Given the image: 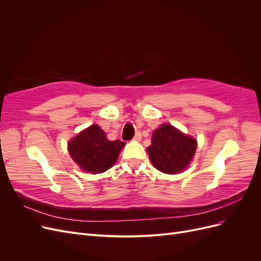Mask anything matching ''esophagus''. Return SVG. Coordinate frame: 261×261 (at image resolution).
Returning <instances> with one entry per match:
<instances>
[{
	"label": "esophagus",
	"mask_w": 261,
	"mask_h": 261,
	"mask_svg": "<svg viewBox=\"0 0 261 261\" xmlns=\"http://www.w3.org/2000/svg\"><path fill=\"white\" fill-rule=\"evenodd\" d=\"M140 139H141V134H140V133H136V135L134 136L133 140H135V141H139Z\"/></svg>",
	"instance_id": "esophagus-1"
}]
</instances>
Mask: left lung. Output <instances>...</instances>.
Returning <instances> with one entry per match:
<instances>
[{
    "mask_svg": "<svg viewBox=\"0 0 261 261\" xmlns=\"http://www.w3.org/2000/svg\"><path fill=\"white\" fill-rule=\"evenodd\" d=\"M195 138L184 135L170 124L155 129L147 150L153 167L163 173L175 174L187 168L196 151Z\"/></svg>",
    "mask_w": 261,
    "mask_h": 261,
    "instance_id": "8db88e82",
    "label": "left lung"
}]
</instances>
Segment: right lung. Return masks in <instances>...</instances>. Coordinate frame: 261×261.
<instances>
[{
    "mask_svg": "<svg viewBox=\"0 0 261 261\" xmlns=\"http://www.w3.org/2000/svg\"><path fill=\"white\" fill-rule=\"evenodd\" d=\"M124 145L118 139L109 140L100 126L94 124L69 141L68 151L82 170L96 174L112 167Z\"/></svg>",
    "mask_w": 261,
    "mask_h": 261,
    "instance_id": "1",
    "label": "right lung"
}]
</instances>
